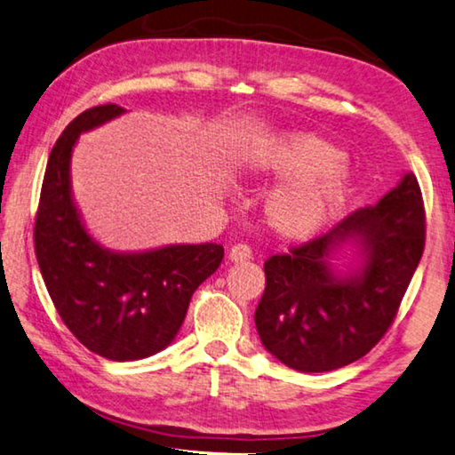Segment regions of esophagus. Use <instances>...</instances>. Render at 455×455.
Masks as SVG:
<instances>
[{
	"instance_id": "obj_1",
	"label": "esophagus",
	"mask_w": 455,
	"mask_h": 455,
	"mask_svg": "<svg viewBox=\"0 0 455 455\" xmlns=\"http://www.w3.org/2000/svg\"><path fill=\"white\" fill-rule=\"evenodd\" d=\"M229 262H245V259L251 258V248L248 243H235L229 248Z\"/></svg>"
}]
</instances>
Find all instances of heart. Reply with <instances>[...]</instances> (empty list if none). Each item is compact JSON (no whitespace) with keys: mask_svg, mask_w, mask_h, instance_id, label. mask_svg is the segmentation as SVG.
<instances>
[{"mask_svg":"<svg viewBox=\"0 0 455 455\" xmlns=\"http://www.w3.org/2000/svg\"><path fill=\"white\" fill-rule=\"evenodd\" d=\"M342 153L315 135H292L258 153L254 175L288 179L266 201V221L288 240L315 234L345 196Z\"/></svg>","mask_w":455,"mask_h":455,"instance_id":"obj_1","label":"heart"}]
</instances>
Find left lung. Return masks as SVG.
Listing matches in <instances>:
<instances>
[{"label": "left lung", "instance_id": "left-lung-1", "mask_svg": "<svg viewBox=\"0 0 455 455\" xmlns=\"http://www.w3.org/2000/svg\"><path fill=\"white\" fill-rule=\"evenodd\" d=\"M361 239L363 266L345 279L331 251ZM426 248L421 188L407 173L377 205L347 215L329 232L266 259V290L256 308L262 345L302 373L359 361L389 331Z\"/></svg>", "mask_w": 455, "mask_h": 455}]
</instances>
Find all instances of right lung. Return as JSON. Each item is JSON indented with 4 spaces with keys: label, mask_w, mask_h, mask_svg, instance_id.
Wrapping results in <instances>:
<instances>
[{
    "label": "right lung",
    "mask_w": 455,
    "mask_h": 455,
    "mask_svg": "<svg viewBox=\"0 0 455 455\" xmlns=\"http://www.w3.org/2000/svg\"><path fill=\"white\" fill-rule=\"evenodd\" d=\"M124 110L100 104L78 115L52 147L44 173L34 248L60 318L88 351L137 361L175 339L193 292L218 270V243L167 245L115 254L86 234L70 196V155L80 132Z\"/></svg>",
    "instance_id": "add662e5"
}]
</instances>
